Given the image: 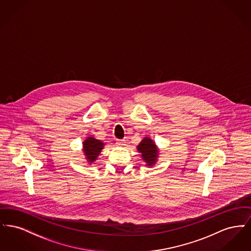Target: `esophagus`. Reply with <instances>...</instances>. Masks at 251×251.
<instances>
[{
	"instance_id": "1",
	"label": "esophagus",
	"mask_w": 251,
	"mask_h": 251,
	"mask_svg": "<svg viewBox=\"0 0 251 251\" xmlns=\"http://www.w3.org/2000/svg\"><path fill=\"white\" fill-rule=\"evenodd\" d=\"M117 146L118 147H123L125 145V140H117Z\"/></svg>"
}]
</instances>
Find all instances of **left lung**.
Returning a JSON list of instances; mask_svg holds the SVG:
<instances>
[{
	"mask_svg": "<svg viewBox=\"0 0 251 251\" xmlns=\"http://www.w3.org/2000/svg\"><path fill=\"white\" fill-rule=\"evenodd\" d=\"M136 149L137 151L141 153L140 156L147 167H152L155 165L158 161L160 151L155 142L151 137H144L141 142L137 145Z\"/></svg>",
	"mask_w": 251,
	"mask_h": 251,
	"instance_id": "8db88e82",
	"label": "left lung"
}]
</instances>
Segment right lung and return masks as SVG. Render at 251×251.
I'll list each match as a JSON object with an SVG mask.
<instances>
[{
	"mask_svg": "<svg viewBox=\"0 0 251 251\" xmlns=\"http://www.w3.org/2000/svg\"><path fill=\"white\" fill-rule=\"evenodd\" d=\"M103 148L104 143L101 140L96 139L93 136H87L83 142V153L86 163L92 165L96 162Z\"/></svg>",
	"mask_w": 251,
	"mask_h": 251,
	"instance_id": "1",
	"label": "right lung"
}]
</instances>
